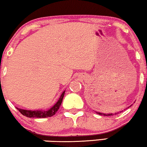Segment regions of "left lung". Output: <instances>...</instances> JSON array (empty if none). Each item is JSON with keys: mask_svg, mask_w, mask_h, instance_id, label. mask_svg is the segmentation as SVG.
<instances>
[{"mask_svg": "<svg viewBox=\"0 0 147 147\" xmlns=\"http://www.w3.org/2000/svg\"><path fill=\"white\" fill-rule=\"evenodd\" d=\"M121 112V111H120ZM96 113H98V114H99V115H105V116H109V115H116L117 113H107V114H106V113H100V112H97L96 111Z\"/></svg>", "mask_w": 147, "mask_h": 147, "instance_id": "obj_1", "label": "left lung"}]
</instances>
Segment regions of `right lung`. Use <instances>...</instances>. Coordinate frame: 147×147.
Masks as SVG:
<instances>
[{
    "mask_svg": "<svg viewBox=\"0 0 147 147\" xmlns=\"http://www.w3.org/2000/svg\"><path fill=\"white\" fill-rule=\"evenodd\" d=\"M65 91H64L62 93L61 96L58 100L57 101V102L52 107H51L48 110H35V111H33V110H26V109H19L17 108V109L20 112V113H22V115H25L26 117H28V118H48V117H51L52 115L56 114V113L58 111V109L61 105L62 101H63V97L65 96Z\"/></svg>",
    "mask_w": 147,
    "mask_h": 147,
    "instance_id": "right-lung-1",
    "label": "right lung"
}]
</instances>
